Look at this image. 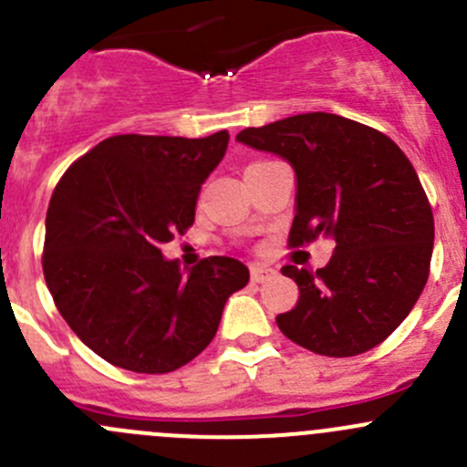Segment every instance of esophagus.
<instances>
[{
  "label": "esophagus",
  "instance_id": "34e87169",
  "mask_svg": "<svg viewBox=\"0 0 467 467\" xmlns=\"http://www.w3.org/2000/svg\"><path fill=\"white\" fill-rule=\"evenodd\" d=\"M275 275V271L268 266H262V264H253L251 266V280L253 282H266L268 277Z\"/></svg>",
  "mask_w": 467,
  "mask_h": 467
}]
</instances>
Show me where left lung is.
Masks as SVG:
<instances>
[{
  "mask_svg": "<svg viewBox=\"0 0 467 467\" xmlns=\"http://www.w3.org/2000/svg\"><path fill=\"white\" fill-rule=\"evenodd\" d=\"M237 142L294 169L291 246L318 237L334 244L317 273L282 268L300 298L275 318L277 327L325 357L378 346L409 317L430 277L434 216L413 164L384 133L332 112L244 129Z\"/></svg>",
  "mask_w": 467,
  "mask_h": 467,
  "instance_id": "left-lung-1",
  "label": "left lung"
}]
</instances>
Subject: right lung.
<instances>
[{
    "label": "right lung",
    "instance_id": "obj_1",
    "mask_svg": "<svg viewBox=\"0 0 467 467\" xmlns=\"http://www.w3.org/2000/svg\"><path fill=\"white\" fill-rule=\"evenodd\" d=\"M201 140L115 135L72 164L47 210L42 268L60 317L124 370L171 373L210 346L248 266L207 257L190 271L162 246L194 223L201 185L228 149Z\"/></svg>",
    "mask_w": 467,
    "mask_h": 467
}]
</instances>
